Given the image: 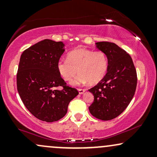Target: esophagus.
<instances>
[{
  "label": "esophagus",
  "instance_id": "34e87169",
  "mask_svg": "<svg viewBox=\"0 0 157 157\" xmlns=\"http://www.w3.org/2000/svg\"><path fill=\"white\" fill-rule=\"evenodd\" d=\"M78 91H79V94H82L85 91H86V89H78Z\"/></svg>",
  "mask_w": 157,
  "mask_h": 157
}]
</instances>
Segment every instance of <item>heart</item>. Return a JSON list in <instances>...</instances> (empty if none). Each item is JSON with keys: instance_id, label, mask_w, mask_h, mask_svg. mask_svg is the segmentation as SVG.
Wrapping results in <instances>:
<instances>
[{"instance_id": "b5f03b06", "label": "heart", "mask_w": 157, "mask_h": 157, "mask_svg": "<svg viewBox=\"0 0 157 157\" xmlns=\"http://www.w3.org/2000/svg\"><path fill=\"white\" fill-rule=\"evenodd\" d=\"M58 72L62 78L69 81L76 75H78L71 81L73 85H81L89 82L97 84L105 77L108 69V59L102 51H94L80 48L68 54L67 58H61L57 63Z\"/></svg>"}]
</instances>
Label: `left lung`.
Returning a JSON list of instances; mask_svg holds the SVG:
<instances>
[{
    "label": "left lung",
    "instance_id": "1",
    "mask_svg": "<svg viewBox=\"0 0 157 157\" xmlns=\"http://www.w3.org/2000/svg\"><path fill=\"white\" fill-rule=\"evenodd\" d=\"M96 46L108 58L107 73L104 78L89 91L94 102L89 107L94 117L111 120L125 111L134 97L137 75L132 58L113 43L97 42Z\"/></svg>",
    "mask_w": 157,
    "mask_h": 157
}]
</instances>
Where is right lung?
I'll use <instances>...</instances> for the list:
<instances>
[{"label": "right lung", "mask_w": 157, "mask_h": 157, "mask_svg": "<svg viewBox=\"0 0 157 157\" xmlns=\"http://www.w3.org/2000/svg\"><path fill=\"white\" fill-rule=\"evenodd\" d=\"M64 44L45 39L23 51L17 73L21 100L32 115L47 122L57 121L67 113L68 105L78 91L66 85L57 68ZM62 87L61 90H56Z\"/></svg>", "instance_id": "right-lung-1"}]
</instances>
